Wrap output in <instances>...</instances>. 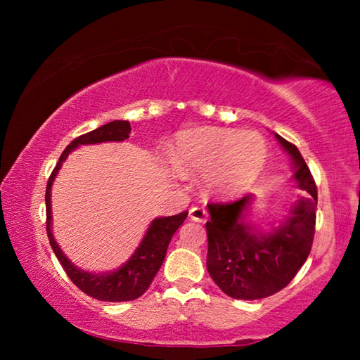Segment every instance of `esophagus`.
<instances>
[{
	"instance_id": "34e87169",
	"label": "esophagus",
	"mask_w": 360,
	"mask_h": 360,
	"mask_svg": "<svg viewBox=\"0 0 360 360\" xmlns=\"http://www.w3.org/2000/svg\"><path fill=\"white\" fill-rule=\"evenodd\" d=\"M188 216H191V219L195 222H206V219H208V211L205 208H200V206H193V208L188 211Z\"/></svg>"
}]
</instances>
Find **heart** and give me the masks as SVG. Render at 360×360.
Instances as JSON below:
<instances>
[{
	"instance_id": "1",
	"label": "heart",
	"mask_w": 360,
	"mask_h": 360,
	"mask_svg": "<svg viewBox=\"0 0 360 360\" xmlns=\"http://www.w3.org/2000/svg\"><path fill=\"white\" fill-rule=\"evenodd\" d=\"M266 141L257 131L200 127L176 138L173 160L184 172H205L211 192L235 195L251 187L266 162Z\"/></svg>"
}]
</instances>
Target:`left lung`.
<instances>
[{
    "label": "left lung",
    "instance_id": "8db88e82",
    "mask_svg": "<svg viewBox=\"0 0 360 360\" xmlns=\"http://www.w3.org/2000/svg\"><path fill=\"white\" fill-rule=\"evenodd\" d=\"M275 138L290 157L294 181L304 192L278 225L262 231L248 221L254 200L251 193L235 202L208 205L206 268L219 289L238 300H259L284 289L313 246L318 206L313 176L295 146L276 133Z\"/></svg>",
    "mask_w": 360,
    "mask_h": 360
}]
</instances>
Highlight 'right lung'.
Returning a JSON list of instances; mask_svg holds the SVG:
<instances>
[{"mask_svg": "<svg viewBox=\"0 0 360 360\" xmlns=\"http://www.w3.org/2000/svg\"><path fill=\"white\" fill-rule=\"evenodd\" d=\"M131 131L129 120H112L106 125H101L94 131L85 133V135L76 138L75 141L63 150L60 160L53 168L49 178L46 188V216H47V236L49 243L56 252L57 259L62 264L66 275L75 283L79 289L85 294L96 298L101 302H129L141 297L155 278L158 268L165 260L167 249L172 241L174 231L181 227L186 221L188 212H179L176 216L168 217H155L150 222L149 229L146 230L139 246L131 254V257L120 265L114 271H87L76 266L66 257L65 252L57 245L52 233V203H51V191L56 181L58 169L62 168L63 162L68 158L70 152L75 150L79 146L85 144H98L109 141H124L129 138Z\"/></svg>", "mask_w": 360, "mask_h": 360, "instance_id": "1", "label": "right lung"}]
</instances>
